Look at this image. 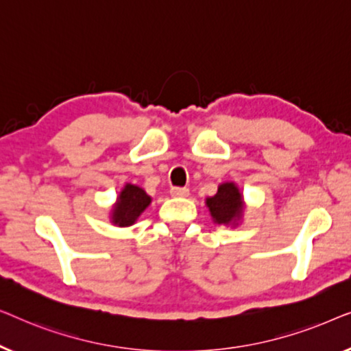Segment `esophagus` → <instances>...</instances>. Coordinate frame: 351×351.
<instances>
[{
  "mask_svg": "<svg viewBox=\"0 0 351 351\" xmlns=\"http://www.w3.org/2000/svg\"><path fill=\"white\" fill-rule=\"evenodd\" d=\"M169 193L171 196H174V198H185V196L190 195V190L185 189V186H172Z\"/></svg>",
  "mask_w": 351,
  "mask_h": 351,
  "instance_id": "obj_1",
  "label": "esophagus"
}]
</instances>
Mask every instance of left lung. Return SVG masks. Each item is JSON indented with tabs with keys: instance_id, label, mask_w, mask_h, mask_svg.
Instances as JSON below:
<instances>
[{
	"instance_id": "1",
	"label": "left lung",
	"mask_w": 351,
	"mask_h": 351,
	"mask_svg": "<svg viewBox=\"0 0 351 351\" xmlns=\"http://www.w3.org/2000/svg\"><path fill=\"white\" fill-rule=\"evenodd\" d=\"M210 215L217 223H230L243 213V198L237 185L232 182L219 186L213 198L206 199Z\"/></svg>"
}]
</instances>
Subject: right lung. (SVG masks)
Listing matches in <instances>:
<instances>
[{
  "label": "right lung",
  "mask_w": 351,
  "mask_h": 351,
  "mask_svg": "<svg viewBox=\"0 0 351 351\" xmlns=\"http://www.w3.org/2000/svg\"><path fill=\"white\" fill-rule=\"evenodd\" d=\"M150 196L143 191L141 186L128 184L118 196V203L113 209V222L119 227H128L136 222L148 204Z\"/></svg>",
  "instance_id": "right-lung-1"
}]
</instances>
